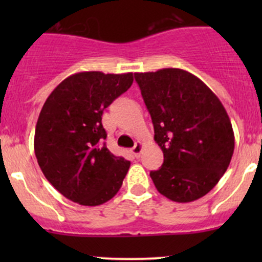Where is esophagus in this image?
Listing matches in <instances>:
<instances>
[{
    "label": "esophagus",
    "instance_id": "obj_1",
    "mask_svg": "<svg viewBox=\"0 0 262 262\" xmlns=\"http://www.w3.org/2000/svg\"><path fill=\"white\" fill-rule=\"evenodd\" d=\"M142 149H143V144H142V142H137L136 146L132 148L130 150H132V153L136 156V157H139V156H141Z\"/></svg>",
    "mask_w": 262,
    "mask_h": 262
}]
</instances>
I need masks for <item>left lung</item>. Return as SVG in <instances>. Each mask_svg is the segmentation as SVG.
<instances>
[{
	"label": "left lung",
	"mask_w": 262,
	"mask_h": 262,
	"mask_svg": "<svg viewBox=\"0 0 262 262\" xmlns=\"http://www.w3.org/2000/svg\"><path fill=\"white\" fill-rule=\"evenodd\" d=\"M163 163L149 176L167 199L190 203L210 191L228 168L234 134L226 109L196 76L179 68L134 73Z\"/></svg>",
	"instance_id": "8db88e82"
}]
</instances>
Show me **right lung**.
Instances as JSON below:
<instances>
[{
  "mask_svg": "<svg viewBox=\"0 0 262 262\" xmlns=\"http://www.w3.org/2000/svg\"><path fill=\"white\" fill-rule=\"evenodd\" d=\"M133 83V73L80 72L53 90L39 114L34 137L44 176L67 199L87 207L104 204L123 185L130 162L104 142V110Z\"/></svg>",
  "mask_w": 262,
  "mask_h": 262,
  "instance_id": "obj_1",
  "label": "right lung"
}]
</instances>
